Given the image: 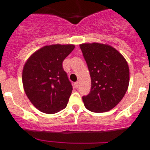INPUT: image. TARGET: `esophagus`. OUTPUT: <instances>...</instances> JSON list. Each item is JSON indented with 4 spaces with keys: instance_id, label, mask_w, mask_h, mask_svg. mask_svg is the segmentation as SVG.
I'll use <instances>...</instances> for the list:
<instances>
[{
    "instance_id": "obj_1",
    "label": "esophagus",
    "mask_w": 150,
    "mask_h": 150,
    "mask_svg": "<svg viewBox=\"0 0 150 150\" xmlns=\"http://www.w3.org/2000/svg\"><path fill=\"white\" fill-rule=\"evenodd\" d=\"M74 87H75L76 88H77L78 87H79V82H74Z\"/></svg>"
}]
</instances>
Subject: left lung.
<instances>
[{
	"instance_id": "left-lung-1",
	"label": "left lung",
	"mask_w": 150,
	"mask_h": 150,
	"mask_svg": "<svg viewBox=\"0 0 150 150\" xmlns=\"http://www.w3.org/2000/svg\"><path fill=\"white\" fill-rule=\"evenodd\" d=\"M91 79L88 95L82 96L85 108L94 112L110 110L123 99L129 82L126 59L119 51L105 44H81Z\"/></svg>"
}]
</instances>
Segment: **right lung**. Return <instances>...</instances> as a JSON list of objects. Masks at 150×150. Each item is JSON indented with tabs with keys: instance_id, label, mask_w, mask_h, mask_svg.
<instances>
[{
	"instance_id": "1",
	"label": "right lung",
	"mask_w": 150,
	"mask_h": 150,
	"mask_svg": "<svg viewBox=\"0 0 150 150\" xmlns=\"http://www.w3.org/2000/svg\"><path fill=\"white\" fill-rule=\"evenodd\" d=\"M74 48L71 44L45 45L25 62L22 75L24 91L41 112L53 114L66 108L73 88L62 62Z\"/></svg>"
}]
</instances>
